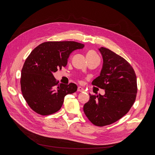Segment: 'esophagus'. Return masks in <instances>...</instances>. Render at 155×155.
Segmentation results:
<instances>
[{"mask_svg": "<svg viewBox=\"0 0 155 155\" xmlns=\"http://www.w3.org/2000/svg\"><path fill=\"white\" fill-rule=\"evenodd\" d=\"M84 91V90L83 89V87H80V86H79L78 87V91H79V92H83V91Z\"/></svg>", "mask_w": 155, "mask_h": 155, "instance_id": "esophagus-1", "label": "esophagus"}]
</instances>
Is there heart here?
<instances>
[{
  "label": "heart",
  "mask_w": 155,
  "mask_h": 155,
  "mask_svg": "<svg viewBox=\"0 0 155 155\" xmlns=\"http://www.w3.org/2000/svg\"><path fill=\"white\" fill-rule=\"evenodd\" d=\"M97 56H98V54H97V52L93 50H90L87 51V54H86V57H87V59H90V58H93L94 57H97Z\"/></svg>",
  "instance_id": "1"
}]
</instances>
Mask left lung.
<instances>
[{
  "label": "left lung",
  "mask_w": 155,
  "mask_h": 155,
  "mask_svg": "<svg viewBox=\"0 0 155 155\" xmlns=\"http://www.w3.org/2000/svg\"><path fill=\"white\" fill-rule=\"evenodd\" d=\"M104 64L100 75L92 84L105 90L104 95H90L84 112L97 126L113 124L126 115L136 100L137 87L136 73L131 65L110 50L99 48Z\"/></svg>",
  "instance_id": "obj_1"
}]
</instances>
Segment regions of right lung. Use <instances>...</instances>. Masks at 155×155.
I'll return each mask as SVG.
<instances>
[{"label":"right lung","mask_w":155,"mask_h":155,"mask_svg":"<svg viewBox=\"0 0 155 155\" xmlns=\"http://www.w3.org/2000/svg\"><path fill=\"white\" fill-rule=\"evenodd\" d=\"M84 47L73 41H47L28 55L21 70L20 83L23 97L33 111L41 115L54 114L62 107L65 95L77 91L74 83L58 84L53 72L65 67L74 50Z\"/></svg>","instance_id":"1"}]
</instances>
